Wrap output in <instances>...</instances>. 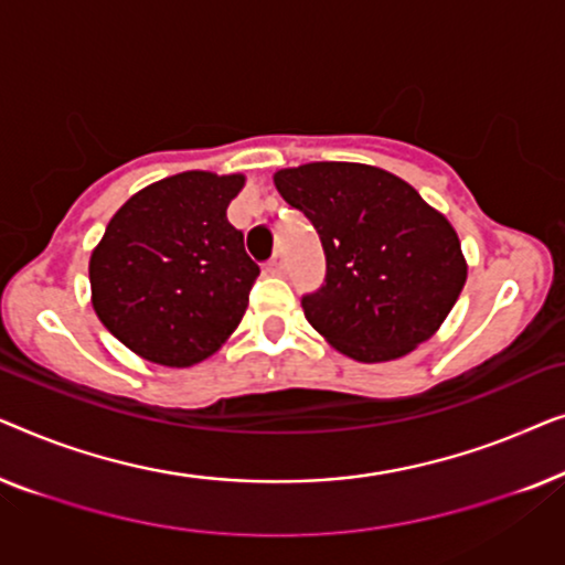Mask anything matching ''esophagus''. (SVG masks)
<instances>
[{"label": "esophagus", "mask_w": 565, "mask_h": 565, "mask_svg": "<svg viewBox=\"0 0 565 565\" xmlns=\"http://www.w3.org/2000/svg\"><path fill=\"white\" fill-rule=\"evenodd\" d=\"M267 273H269V275H282V273H285V257H282L280 252H277L275 257L267 262Z\"/></svg>", "instance_id": "esophagus-1"}]
</instances>
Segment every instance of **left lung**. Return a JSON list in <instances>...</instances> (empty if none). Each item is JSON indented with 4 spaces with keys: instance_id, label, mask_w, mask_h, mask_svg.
<instances>
[{
    "instance_id": "8db88e82",
    "label": "left lung",
    "mask_w": 565,
    "mask_h": 565,
    "mask_svg": "<svg viewBox=\"0 0 565 565\" xmlns=\"http://www.w3.org/2000/svg\"><path fill=\"white\" fill-rule=\"evenodd\" d=\"M275 188L319 231L327 280L303 313L337 352L398 360L443 327L468 265L452 223L412 184L381 167L311 161L275 172Z\"/></svg>"
}]
</instances>
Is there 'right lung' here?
Returning <instances> with one entry per match:
<instances>
[{"label":"right lung","mask_w":565,"mask_h":565,"mask_svg":"<svg viewBox=\"0 0 565 565\" xmlns=\"http://www.w3.org/2000/svg\"><path fill=\"white\" fill-rule=\"evenodd\" d=\"M244 174L182 172L138 190L89 257L92 308L138 358L190 367L234 334L259 267L226 218Z\"/></svg>","instance_id":"add662e5"}]
</instances>
